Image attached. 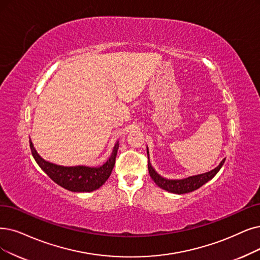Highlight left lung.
Segmentation results:
<instances>
[{
	"label": "left lung",
	"instance_id": "left-lung-1",
	"mask_svg": "<svg viewBox=\"0 0 260 260\" xmlns=\"http://www.w3.org/2000/svg\"><path fill=\"white\" fill-rule=\"evenodd\" d=\"M147 155H148V171L150 177L154 181V183L158 186H160L161 189L175 193V194H184V193H189L192 191H195L199 188H201L202 185H204L206 182H208L211 180L214 176L217 174L221 170L225 162V158L221 161V163L216 166L215 169H213L210 172H207L204 174H199V175H194L190 176V177L182 178V179H168L162 177L161 175H159L155 170L152 168V165L149 161V151L147 147Z\"/></svg>",
	"mask_w": 260,
	"mask_h": 260
}]
</instances>
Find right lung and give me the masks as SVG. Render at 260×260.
<instances>
[{"instance_id":"1","label":"right lung","mask_w":260,"mask_h":260,"mask_svg":"<svg viewBox=\"0 0 260 260\" xmlns=\"http://www.w3.org/2000/svg\"><path fill=\"white\" fill-rule=\"evenodd\" d=\"M29 147L39 168L55 183L71 192H92L99 189L109 179L115 164L119 144L118 141L115 143L110 158L100 166L57 165L41 158L30 139Z\"/></svg>"}]
</instances>
